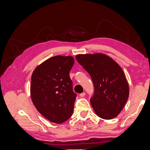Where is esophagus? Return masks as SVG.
<instances>
[{
	"instance_id": "1",
	"label": "esophagus",
	"mask_w": 150,
	"mask_h": 150,
	"mask_svg": "<svg viewBox=\"0 0 150 150\" xmlns=\"http://www.w3.org/2000/svg\"><path fill=\"white\" fill-rule=\"evenodd\" d=\"M85 95H86V93H82L80 94L79 96H80L81 97H84V96H85Z\"/></svg>"
}]
</instances>
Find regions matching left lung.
I'll return each mask as SVG.
<instances>
[{"label": "left lung", "instance_id": "1", "mask_svg": "<svg viewBox=\"0 0 150 150\" xmlns=\"http://www.w3.org/2000/svg\"><path fill=\"white\" fill-rule=\"evenodd\" d=\"M76 59L93 80L94 93L90 103L102 119L118 115L129 97V86L118 64L105 54H79Z\"/></svg>", "mask_w": 150, "mask_h": 150}]
</instances>
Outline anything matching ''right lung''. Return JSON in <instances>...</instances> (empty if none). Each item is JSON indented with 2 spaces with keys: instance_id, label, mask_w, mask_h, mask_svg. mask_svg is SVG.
Returning a JSON list of instances; mask_svg holds the SVG:
<instances>
[{
  "instance_id": "obj_1",
  "label": "right lung",
  "mask_w": 150,
  "mask_h": 150,
  "mask_svg": "<svg viewBox=\"0 0 150 150\" xmlns=\"http://www.w3.org/2000/svg\"><path fill=\"white\" fill-rule=\"evenodd\" d=\"M74 63L72 56H54L39 65L32 74V101L40 114L52 122L62 123L73 112L76 94L69 72Z\"/></svg>"
}]
</instances>
